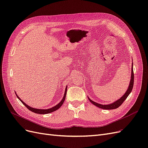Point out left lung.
Instances as JSON below:
<instances>
[{"mask_svg": "<svg viewBox=\"0 0 148 148\" xmlns=\"http://www.w3.org/2000/svg\"><path fill=\"white\" fill-rule=\"evenodd\" d=\"M133 83H134V73H133V63H132V74H131V79H130V84L128 86V89L127 90L126 92L124 94V95L123 96H122V97H120L119 99H118L117 101H115L114 102L112 103V104H107V105H102V104H98L97 102H95L92 101L91 99H89L88 97V99L89 100L92 104H93L95 106L99 107L101 109H106V110H110V109H117L119 106H120L122 105V103L125 101V100L127 99V97L129 96L130 94L132 92V89L133 87Z\"/></svg>", "mask_w": 148, "mask_h": 148, "instance_id": "obj_1", "label": "left lung"}]
</instances>
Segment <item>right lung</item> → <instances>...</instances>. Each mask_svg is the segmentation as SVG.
<instances>
[{
    "instance_id": "1",
    "label": "right lung",
    "mask_w": 148,
    "mask_h": 148,
    "mask_svg": "<svg viewBox=\"0 0 148 148\" xmlns=\"http://www.w3.org/2000/svg\"><path fill=\"white\" fill-rule=\"evenodd\" d=\"M67 86L65 88V93H64V96L63 97V99H62V101L59 103V104H57L56 106L52 107V108L51 109H35V108H33V107H31L30 106H28L27 104H26L25 103L22 101L21 99H20V98L17 96L16 93V97L18 98L19 100L23 103V105L25 106L26 107V108H28L29 110H31V112H34L36 114H49V113H51V112H53L56 111V110H57L58 109H59L60 107L62 106V105L64 104V102L65 99V97H66V90H67Z\"/></svg>"
}]
</instances>
